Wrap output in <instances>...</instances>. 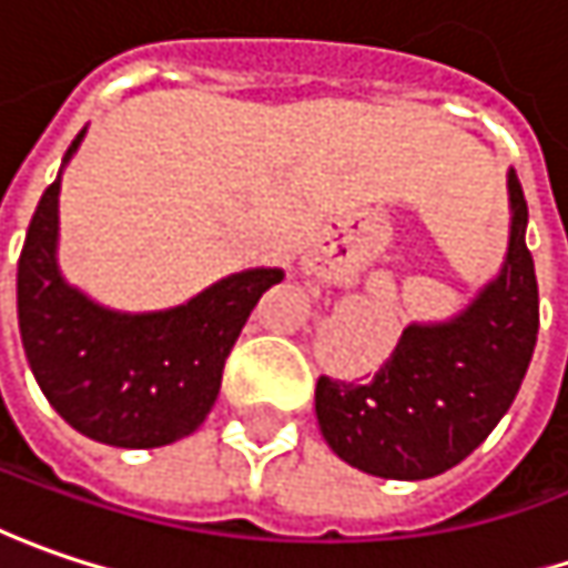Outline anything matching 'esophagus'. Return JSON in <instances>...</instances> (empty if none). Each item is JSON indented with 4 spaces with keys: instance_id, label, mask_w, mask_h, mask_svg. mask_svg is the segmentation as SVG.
Instances as JSON below:
<instances>
[{
    "instance_id": "esophagus-1",
    "label": "esophagus",
    "mask_w": 568,
    "mask_h": 568,
    "mask_svg": "<svg viewBox=\"0 0 568 568\" xmlns=\"http://www.w3.org/2000/svg\"><path fill=\"white\" fill-rule=\"evenodd\" d=\"M305 270H308V273H317V276H324V273H327V260H321V254H308V260H305Z\"/></svg>"
}]
</instances>
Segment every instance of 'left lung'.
Wrapping results in <instances>:
<instances>
[{
  "label": "left lung",
  "instance_id": "left-lung-1",
  "mask_svg": "<svg viewBox=\"0 0 568 568\" xmlns=\"http://www.w3.org/2000/svg\"><path fill=\"white\" fill-rule=\"evenodd\" d=\"M508 210L506 263L467 308L442 324H409L372 382L317 378V426L346 464L384 480H429L483 445L508 413L540 327L528 203L515 171Z\"/></svg>",
  "mask_w": 568,
  "mask_h": 568
}]
</instances>
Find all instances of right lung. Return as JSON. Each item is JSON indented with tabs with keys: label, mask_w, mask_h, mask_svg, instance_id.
<instances>
[{
	"label": "right lung",
	"mask_w": 568,
	"mask_h": 568,
	"mask_svg": "<svg viewBox=\"0 0 568 568\" xmlns=\"http://www.w3.org/2000/svg\"><path fill=\"white\" fill-rule=\"evenodd\" d=\"M82 136L85 130L62 164ZM57 241L60 178L43 190L18 257L21 343L50 407L75 432L113 448H161L200 429L241 327L260 295L283 283V270L232 273L186 305L126 314L62 280Z\"/></svg>",
	"instance_id": "right-lung-1"
}]
</instances>
